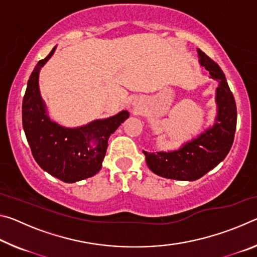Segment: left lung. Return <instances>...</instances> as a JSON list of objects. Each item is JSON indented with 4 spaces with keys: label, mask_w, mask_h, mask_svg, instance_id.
<instances>
[{
    "label": "left lung",
    "mask_w": 257,
    "mask_h": 257,
    "mask_svg": "<svg viewBox=\"0 0 257 257\" xmlns=\"http://www.w3.org/2000/svg\"><path fill=\"white\" fill-rule=\"evenodd\" d=\"M199 62L217 81V116L212 128L187 143L178 151L144 152L146 163L155 175L176 180L199 179L215 168L231 149L237 125V106L223 71L219 64L197 50Z\"/></svg>",
    "instance_id": "left-lung-1"
}]
</instances>
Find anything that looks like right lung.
<instances>
[{"instance_id": "1", "label": "right lung", "mask_w": 257, "mask_h": 257, "mask_svg": "<svg viewBox=\"0 0 257 257\" xmlns=\"http://www.w3.org/2000/svg\"><path fill=\"white\" fill-rule=\"evenodd\" d=\"M55 47L36 64L29 77L23 99V127L32 154L38 165L64 182L93 177L101 170L108 137L129 116L128 111L84 127L69 129L52 122L38 88V73Z\"/></svg>"}]
</instances>
